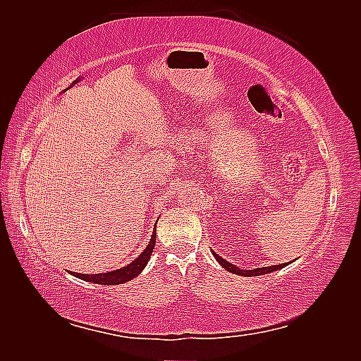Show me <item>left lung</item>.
I'll return each instance as SVG.
<instances>
[{
  "mask_svg": "<svg viewBox=\"0 0 361 361\" xmlns=\"http://www.w3.org/2000/svg\"><path fill=\"white\" fill-rule=\"evenodd\" d=\"M215 259L218 264H220L226 271L232 272V274H236V276H244V277H256V276H264V274H268V272H274V271H279L280 268H283L285 265H276V267H265V268H256V269H250V271H244V269H239L238 267L228 264L227 260L221 259L218 255H215Z\"/></svg>",
  "mask_w": 361,
  "mask_h": 361,
  "instance_id": "8db88e82",
  "label": "left lung"
}]
</instances>
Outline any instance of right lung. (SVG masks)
<instances>
[{
  "label": "right lung",
  "instance_id": "1",
  "mask_svg": "<svg viewBox=\"0 0 361 361\" xmlns=\"http://www.w3.org/2000/svg\"><path fill=\"white\" fill-rule=\"evenodd\" d=\"M157 232L152 235V239L149 245L145 248L143 253H141L133 264H129L128 267L117 269L113 272H105V274H94V276H89V274H73L78 279L84 280V281H90L94 283V285H106V286H114V285H122V283L130 281L133 279H135L137 276L141 274L147 265V262L152 256V251L155 248V243H157Z\"/></svg>",
  "mask_w": 361,
  "mask_h": 361
}]
</instances>
